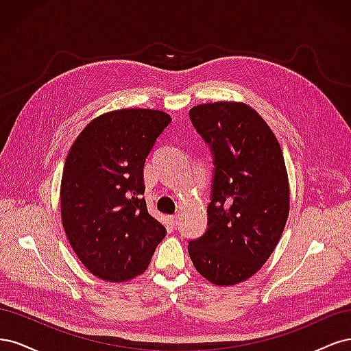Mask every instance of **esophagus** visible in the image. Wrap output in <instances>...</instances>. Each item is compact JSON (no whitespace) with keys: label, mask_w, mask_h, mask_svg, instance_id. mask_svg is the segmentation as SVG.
I'll use <instances>...</instances> for the list:
<instances>
[{"label":"esophagus","mask_w":351,"mask_h":351,"mask_svg":"<svg viewBox=\"0 0 351 351\" xmlns=\"http://www.w3.org/2000/svg\"><path fill=\"white\" fill-rule=\"evenodd\" d=\"M178 219H180V215H178V214H176V215H169V217H168L169 224H171L173 227H176V226L178 224Z\"/></svg>","instance_id":"1"}]
</instances>
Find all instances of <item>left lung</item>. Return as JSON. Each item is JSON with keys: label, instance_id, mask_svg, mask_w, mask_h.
Masks as SVG:
<instances>
[{"label": "left lung", "instance_id": "left-lung-1", "mask_svg": "<svg viewBox=\"0 0 351 351\" xmlns=\"http://www.w3.org/2000/svg\"><path fill=\"white\" fill-rule=\"evenodd\" d=\"M214 159L208 228L189 241L196 271L217 285L250 278L277 246L290 210L289 177L277 137L243 102L189 111Z\"/></svg>", "mask_w": 351, "mask_h": 351}]
</instances>
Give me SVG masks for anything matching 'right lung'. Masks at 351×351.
Returning a JSON list of instances; mask_svg holds the SVG:
<instances>
[{
	"instance_id": "add662e5",
	"label": "right lung",
	"mask_w": 351,
	"mask_h": 351,
	"mask_svg": "<svg viewBox=\"0 0 351 351\" xmlns=\"http://www.w3.org/2000/svg\"><path fill=\"white\" fill-rule=\"evenodd\" d=\"M171 123L162 111L125 108L90 121L67 155L61 219L95 277L121 282L142 274L167 234L146 208L143 167Z\"/></svg>"
}]
</instances>
